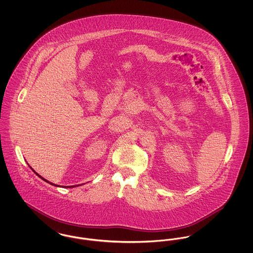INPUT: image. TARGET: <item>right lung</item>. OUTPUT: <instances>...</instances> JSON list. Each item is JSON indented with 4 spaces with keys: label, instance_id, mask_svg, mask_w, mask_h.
<instances>
[{
    "label": "right lung",
    "instance_id": "right-lung-1",
    "mask_svg": "<svg viewBox=\"0 0 253 253\" xmlns=\"http://www.w3.org/2000/svg\"><path fill=\"white\" fill-rule=\"evenodd\" d=\"M33 171H35V170H34V169H33ZM35 173H36L37 175H38V176H39V177H40V178H42V180H44V181H45V182H47V183H50V184H51V185H54V186H57V185H56V184H53V183H51V182H49V181L46 180V179H44V178H43V177H42V176H41V175H39V174H38V173H37L36 171H35ZM72 187H75V186H72Z\"/></svg>",
    "mask_w": 253,
    "mask_h": 253
}]
</instances>
